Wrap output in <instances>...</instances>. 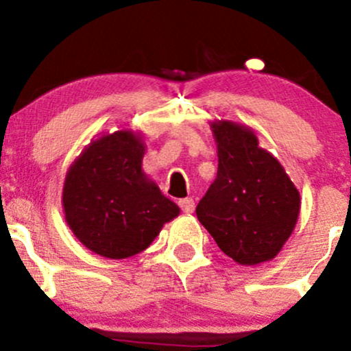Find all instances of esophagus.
<instances>
[{
	"label": "esophagus",
	"instance_id": "34e87169",
	"mask_svg": "<svg viewBox=\"0 0 351 351\" xmlns=\"http://www.w3.org/2000/svg\"><path fill=\"white\" fill-rule=\"evenodd\" d=\"M178 204H180V208L183 209V213H186V215H191V213L195 211V208H196L195 199H193V198H183V199H180Z\"/></svg>",
	"mask_w": 351,
	"mask_h": 351
}]
</instances>
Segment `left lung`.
<instances>
[{
	"instance_id": "1",
	"label": "left lung",
	"mask_w": 351,
	"mask_h": 351,
	"mask_svg": "<svg viewBox=\"0 0 351 351\" xmlns=\"http://www.w3.org/2000/svg\"><path fill=\"white\" fill-rule=\"evenodd\" d=\"M217 175L196 206L199 223L241 265L271 261L292 234L300 193L284 167L244 125L213 122Z\"/></svg>"
}]
</instances>
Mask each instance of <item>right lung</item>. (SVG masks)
I'll return each mask as SVG.
<instances>
[{
	"label": "right lung",
	"instance_id": "obj_1",
	"mask_svg": "<svg viewBox=\"0 0 351 351\" xmlns=\"http://www.w3.org/2000/svg\"><path fill=\"white\" fill-rule=\"evenodd\" d=\"M142 136L132 130L87 145L66 175L62 206L75 237L108 259L145 251L180 208L145 175Z\"/></svg>",
	"mask_w": 351,
	"mask_h": 351
}]
</instances>
